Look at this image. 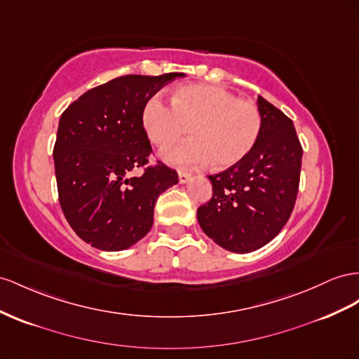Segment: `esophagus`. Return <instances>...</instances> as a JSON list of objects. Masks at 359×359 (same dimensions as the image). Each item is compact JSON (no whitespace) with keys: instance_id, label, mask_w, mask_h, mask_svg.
<instances>
[{"instance_id":"esophagus-1","label":"esophagus","mask_w":359,"mask_h":359,"mask_svg":"<svg viewBox=\"0 0 359 359\" xmlns=\"http://www.w3.org/2000/svg\"><path fill=\"white\" fill-rule=\"evenodd\" d=\"M178 178H180V182H181V184H186V182H189V181L191 180V173L180 170V172H178Z\"/></svg>"}]
</instances>
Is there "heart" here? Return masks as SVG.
Here are the masks:
<instances>
[{"mask_svg": "<svg viewBox=\"0 0 359 359\" xmlns=\"http://www.w3.org/2000/svg\"><path fill=\"white\" fill-rule=\"evenodd\" d=\"M170 105L154 96L144 104L142 125L152 144L166 148L189 130L190 140L161 152L172 166H202L211 161L217 169L236 166L254 149L261 133L257 105L238 100L224 87L187 84L170 93Z\"/></svg>", "mask_w": 359, "mask_h": 359, "instance_id": "heart-1", "label": "heart"}]
</instances>
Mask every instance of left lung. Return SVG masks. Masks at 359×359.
Listing matches in <instances>:
<instances>
[{
  "instance_id": "8db88e82",
  "label": "left lung",
  "mask_w": 359,
  "mask_h": 359,
  "mask_svg": "<svg viewBox=\"0 0 359 359\" xmlns=\"http://www.w3.org/2000/svg\"><path fill=\"white\" fill-rule=\"evenodd\" d=\"M258 142L236 166L210 175L212 198L198 208L205 234L229 252L248 254L272 241L294 208L302 147L292 119L263 96Z\"/></svg>"
}]
</instances>
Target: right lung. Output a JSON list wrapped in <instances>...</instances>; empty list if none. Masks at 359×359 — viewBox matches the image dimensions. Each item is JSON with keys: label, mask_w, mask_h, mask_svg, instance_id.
Instances as JSON below:
<instances>
[{"label": "right lung", "mask_w": 359, "mask_h": 359, "mask_svg": "<svg viewBox=\"0 0 359 359\" xmlns=\"http://www.w3.org/2000/svg\"><path fill=\"white\" fill-rule=\"evenodd\" d=\"M184 74L125 75L83 93L60 116L54 144L59 201L67 224L86 243L123 250L148 234L154 205L178 173L158 161L143 175L151 143L142 111L161 87Z\"/></svg>", "instance_id": "obj_1"}]
</instances>
